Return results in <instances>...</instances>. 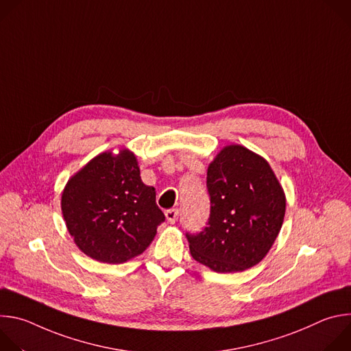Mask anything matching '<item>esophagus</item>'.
I'll list each match as a JSON object with an SVG mask.
<instances>
[{"mask_svg": "<svg viewBox=\"0 0 351 351\" xmlns=\"http://www.w3.org/2000/svg\"><path fill=\"white\" fill-rule=\"evenodd\" d=\"M165 217H167V221L169 223H175L178 221V218H179V211L175 210V208L168 210V211H165Z\"/></svg>", "mask_w": 351, "mask_h": 351, "instance_id": "1", "label": "esophagus"}]
</instances>
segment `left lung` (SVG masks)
Masks as SVG:
<instances>
[{"mask_svg":"<svg viewBox=\"0 0 351 351\" xmlns=\"http://www.w3.org/2000/svg\"><path fill=\"white\" fill-rule=\"evenodd\" d=\"M208 226L186 234L191 257L214 272L257 265L275 243L286 195L265 158L240 144L223 147L207 171Z\"/></svg>","mask_w":351,"mask_h":351,"instance_id":"obj_1","label":"left lung"}]
</instances>
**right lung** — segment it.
Listing matches in <instances>:
<instances>
[{
  "mask_svg": "<svg viewBox=\"0 0 351 351\" xmlns=\"http://www.w3.org/2000/svg\"><path fill=\"white\" fill-rule=\"evenodd\" d=\"M61 210L80 252L106 264L141 254L165 221L156 189L143 183L128 148L98 154L77 171L62 191Z\"/></svg>",
  "mask_w": 351,
  "mask_h": 351,
  "instance_id": "1",
  "label": "right lung"
}]
</instances>
